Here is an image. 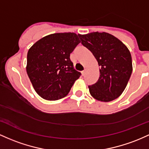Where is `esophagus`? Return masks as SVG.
Wrapping results in <instances>:
<instances>
[{
    "mask_svg": "<svg viewBox=\"0 0 149 149\" xmlns=\"http://www.w3.org/2000/svg\"><path fill=\"white\" fill-rule=\"evenodd\" d=\"M85 72H86V70H83V71H81V74H82V75L84 76V75L85 74Z\"/></svg>",
    "mask_w": 149,
    "mask_h": 149,
    "instance_id": "esophagus-1",
    "label": "esophagus"
}]
</instances>
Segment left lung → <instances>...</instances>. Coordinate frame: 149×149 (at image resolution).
Instances as JSON below:
<instances>
[{"label": "left lung", "instance_id": "1", "mask_svg": "<svg viewBox=\"0 0 149 149\" xmlns=\"http://www.w3.org/2000/svg\"><path fill=\"white\" fill-rule=\"evenodd\" d=\"M100 66L99 79L88 86L89 92L98 101L109 102L118 98L126 88L132 72V62L127 46L106 32L78 34Z\"/></svg>", "mask_w": 149, "mask_h": 149}]
</instances>
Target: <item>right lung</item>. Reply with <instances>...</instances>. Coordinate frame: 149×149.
Here are the masks:
<instances>
[{
  "label": "right lung",
  "mask_w": 149,
  "mask_h": 149,
  "mask_svg": "<svg viewBox=\"0 0 149 149\" xmlns=\"http://www.w3.org/2000/svg\"><path fill=\"white\" fill-rule=\"evenodd\" d=\"M80 42L74 33H56L44 36L29 48L26 72L41 98L56 101L70 92L81 75L70 58Z\"/></svg>",
  "instance_id": "add662e5"
}]
</instances>
